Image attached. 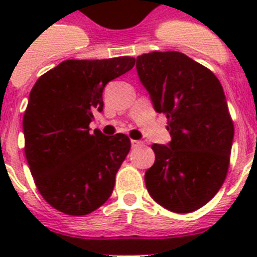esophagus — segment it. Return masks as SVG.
Masks as SVG:
<instances>
[{
	"mask_svg": "<svg viewBox=\"0 0 257 257\" xmlns=\"http://www.w3.org/2000/svg\"><path fill=\"white\" fill-rule=\"evenodd\" d=\"M131 144H132L133 148H139V147L143 145V143L140 140H131Z\"/></svg>",
	"mask_w": 257,
	"mask_h": 257,
	"instance_id": "obj_1",
	"label": "esophagus"
}]
</instances>
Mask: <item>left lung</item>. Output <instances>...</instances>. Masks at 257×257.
Here are the masks:
<instances>
[{"label": "left lung", "instance_id": "left-lung-1", "mask_svg": "<svg viewBox=\"0 0 257 257\" xmlns=\"http://www.w3.org/2000/svg\"><path fill=\"white\" fill-rule=\"evenodd\" d=\"M136 69L172 137L168 145H152L156 160L145 172L147 189L168 211H196L219 192L229 167L235 129L223 86L180 52L141 54Z\"/></svg>", "mask_w": 257, "mask_h": 257}]
</instances>
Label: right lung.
<instances>
[{"label":"right lung","instance_id":"1","mask_svg":"<svg viewBox=\"0 0 257 257\" xmlns=\"http://www.w3.org/2000/svg\"><path fill=\"white\" fill-rule=\"evenodd\" d=\"M135 58L66 60L38 78L30 90L22 126L25 156L38 192L57 211L84 216L110 197L131 140L90 133L102 112V90L126 73Z\"/></svg>","mask_w":257,"mask_h":257}]
</instances>
